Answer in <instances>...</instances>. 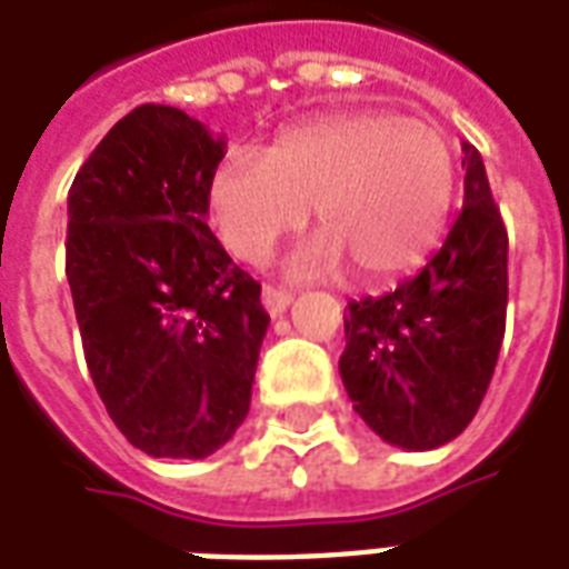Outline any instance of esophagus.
<instances>
[{"instance_id": "esophagus-1", "label": "esophagus", "mask_w": 569, "mask_h": 569, "mask_svg": "<svg viewBox=\"0 0 569 569\" xmlns=\"http://www.w3.org/2000/svg\"><path fill=\"white\" fill-rule=\"evenodd\" d=\"M261 305H264V310H268L271 317H280V313L292 305V292H286L280 286H264V289H261Z\"/></svg>"}]
</instances>
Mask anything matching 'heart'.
I'll list each match as a JSON object with an SVG mask.
<instances>
[{"mask_svg": "<svg viewBox=\"0 0 569 569\" xmlns=\"http://www.w3.org/2000/svg\"><path fill=\"white\" fill-rule=\"evenodd\" d=\"M457 167L448 140L393 112H341L283 130L264 158L231 151L212 170L207 203L228 252L259 264L308 222L320 237L298 252V273L353 264L387 280L427 259L448 228Z\"/></svg>", "mask_w": 569, "mask_h": 569, "instance_id": "b5f03b06", "label": "heart"}]
</instances>
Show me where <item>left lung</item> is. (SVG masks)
I'll return each mask as SVG.
<instances>
[{"label":"left lung","mask_w":569,"mask_h":569,"mask_svg":"<svg viewBox=\"0 0 569 569\" xmlns=\"http://www.w3.org/2000/svg\"><path fill=\"white\" fill-rule=\"evenodd\" d=\"M463 167V210L427 268L345 313L347 396L383 441L408 451L439 448L469 427L506 332L509 234L469 142Z\"/></svg>","instance_id":"1"}]
</instances>
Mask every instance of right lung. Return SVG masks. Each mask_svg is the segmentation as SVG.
<instances>
[{"label": "right lung", "mask_w": 569, "mask_h": 569, "mask_svg": "<svg viewBox=\"0 0 569 569\" xmlns=\"http://www.w3.org/2000/svg\"><path fill=\"white\" fill-rule=\"evenodd\" d=\"M224 140L137 106L69 188L67 280L109 418L149 457L200 460L243 423L271 317L207 224Z\"/></svg>", "instance_id": "obj_1"}]
</instances>
